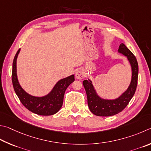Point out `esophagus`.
Instances as JSON below:
<instances>
[{
	"label": "esophagus",
	"instance_id": "obj_1",
	"mask_svg": "<svg viewBox=\"0 0 151 151\" xmlns=\"http://www.w3.org/2000/svg\"><path fill=\"white\" fill-rule=\"evenodd\" d=\"M85 77L84 73L81 70H78L76 71V78L78 79V80H82V79Z\"/></svg>",
	"mask_w": 151,
	"mask_h": 151
}]
</instances>
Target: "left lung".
Returning <instances> with one entry per match:
<instances>
[{
    "instance_id": "8db88e82",
    "label": "left lung",
    "mask_w": 151,
    "mask_h": 151,
    "mask_svg": "<svg viewBox=\"0 0 151 151\" xmlns=\"http://www.w3.org/2000/svg\"><path fill=\"white\" fill-rule=\"evenodd\" d=\"M118 51L127 56L132 68V79L130 86L119 98L113 100L101 99L97 96L91 81L84 80L83 85L86 89L88 104L91 112L97 116L109 117L117 114L125 109L135 93L138 81L139 66L137 59L124 44H120Z\"/></svg>"
}]
</instances>
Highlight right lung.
Instances as JSON below:
<instances>
[{
	"mask_svg": "<svg viewBox=\"0 0 151 151\" xmlns=\"http://www.w3.org/2000/svg\"><path fill=\"white\" fill-rule=\"evenodd\" d=\"M20 49L16 54L12 63V81L16 94L26 109L40 115H52L56 113L62 107L65 91L68 87L74 81V76L63 78L55 84L52 91L44 97L32 96L21 88L17 75V59Z\"/></svg>",
	"mask_w": 151,
	"mask_h": 151,
	"instance_id": "obj_1",
	"label": "right lung"
}]
</instances>
